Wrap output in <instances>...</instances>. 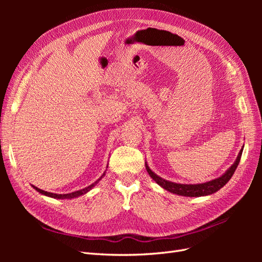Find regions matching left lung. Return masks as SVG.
Wrapping results in <instances>:
<instances>
[{"instance_id":"obj_1","label":"left lung","mask_w":262,"mask_h":262,"mask_svg":"<svg viewBox=\"0 0 262 262\" xmlns=\"http://www.w3.org/2000/svg\"><path fill=\"white\" fill-rule=\"evenodd\" d=\"M242 153H243V148L241 149V152L237 156L236 161L234 162V164L229 167L224 175H222L221 177L213 179L209 182H204V184H198V185H184V184H176V182H171L168 180H165L163 178H161L160 176H157L156 173H154L152 170L149 169V167L147 166V164L145 163V167L146 170L148 172V175L152 177L158 185L161 187H163L165 190L167 191L175 193V194H179V195H184V196H201V195H209L212 194L214 192H216L217 190H220L222 187H224L228 180L232 178V176L234 175V172L237 168V166L239 164L241 157H242Z\"/></svg>"}]
</instances>
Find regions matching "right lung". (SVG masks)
Here are the masks:
<instances>
[{"label":"right lung","mask_w":262,"mask_h":262,"mask_svg":"<svg viewBox=\"0 0 262 262\" xmlns=\"http://www.w3.org/2000/svg\"><path fill=\"white\" fill-rule=\"evenodd\" d=\"M105 176V172L102 173V176L97 180V181H95L94 184H92L91 186H89V187H86V188H84V189H81V190H78V191H75V192H71V193H66V194H58V193H52V192H47V191H45V190H41V189H39V188H37V187H35V186H33L34 187V189H36L38 192H40L41 194H45V195H48V196H51V198H54V199H73V198H76V196H80V195H83V194H85L86 192H89L90 190L97 184V182Z\"/></svg>","instance_id":"add662e5"}]
</instances>
